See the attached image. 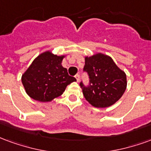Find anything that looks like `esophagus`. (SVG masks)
Returning <instances> with one entry per match:
<instances>
[{
	"label": "esophagus",
	"instance_id": "obj_1",
	"mask_svg": "<svg viewBox=\"0 0 151 151\" xmlns=\"http://www.w3.org/2000/svg\"><path fill=\"white\" fill-rule=\"evenodd\" d=\"M75 77H76V79L77 82H79V80H80V75L76 74L75 76Z\"/></svg>",
	"mask_w": 151,
	"mask_h": 151
}]
</instances>
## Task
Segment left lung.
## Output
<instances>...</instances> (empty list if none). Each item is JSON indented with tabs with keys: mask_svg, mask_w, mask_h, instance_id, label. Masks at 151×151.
I'll return each instance as SVG.
<instances>
[{
	"mask_svg": "<svg viewBox=\"0 0 151 151\" xmlns=\"http://www.w3.org/2000/svg\"><path fill=\"white\" fill-rule=\"evenodd\" d=\"M83 71L89 83H80L84 97L96 108L109 107L115 104L126 89V75L109 56L97 54L85 58Z\"/></svg>",
	"mask_w": 151,
	"mask_h": 151,
	"instance_id": "left-lung-1",
	"label": "left lung"
}]
</instances>
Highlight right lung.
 Masks as SVG:
<instances>
[{"instance_id":"1","label":"right lung","mask_w":151,"mask_h":151,"mask_svg":"<svg viewBox=\"0 0 151 151\" xmlns=\"http://www.w3.org/2000/svg\"><path fill=\"white\" fill-rule=\"evenodd\" d=\"M63 56L47 51L38 55L22 76L26 93L35 101L48 102L63 94L76 79L61 64Z\"/></svg>"}]
</instances>
